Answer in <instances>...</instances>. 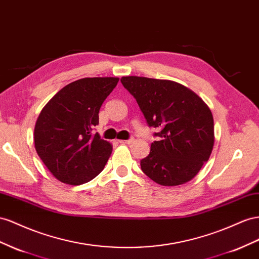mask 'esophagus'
<instances>
[{"mask_svg": "<svg viewBox=\"0 0 259 259\" xmlns=\"http://www.w3.org/2000/svg\"><path fill=\"white\" fill-rule=\"evenodd\" d=\"M133 142H134V139H126V141H125V139H120V141H118V143L125 144V145H130V144H132Z\"/></svg>", "mask_w": 259, "mask_h": 259, "instance_id": "1", "label": "esophagus"}]
</instances>
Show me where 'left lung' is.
<instances>
[{"mask_svg": "<svg viewBox=\"0 0 259 259\" xmlns=\"http://www.w3.org/2000/svg\"><path fill=\"white\" fill-rule=\"evenodd\" d=\"M134 96L158 142L141 161L143 172L163 186L185 184L196 177L214 144L213 116L210 109L193 90L181 83L138 76L121 78Z\"/></svg>", "mask_w": 259, "mask_h": 259, "instance_id": "left-lung-1", "label": "left lung"}]
</instances>
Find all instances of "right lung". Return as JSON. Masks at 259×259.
Masks as SVG:
<instances>
[{
	"label": "right lung",
	"mask_w": 259,
	"mask_h": 259,
	"mask_svg": "<svg viewBox=\"0 0 259 259\" xmlns=\"http://www.w3.org/2000/svg\"><path fill=\"white\" fill-rule=\"evenodd\" d=\"M117 77H87L63 87L37 118L34 148L52 176L62 183L80 185L99 174L112 145L99 134V110L118 82Z\"/></svg>",
	"instance_id": "obj_1"
}]
</instances>
